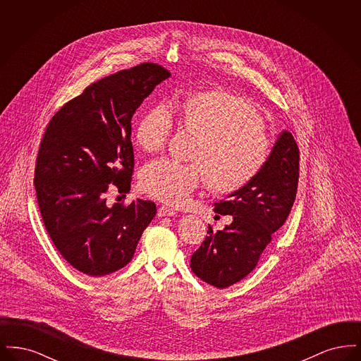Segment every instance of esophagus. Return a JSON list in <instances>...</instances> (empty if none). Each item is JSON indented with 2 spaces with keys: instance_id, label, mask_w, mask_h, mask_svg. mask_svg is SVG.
Here are the masks:
<instances>
[{
  "instance_id": "esophagus-1",
  "label": "esophagus",
  "mask_w": 361,
  "mask_h": 361,
  "mask_svg": "<svg viewBox=\"0 0 361 361\" xmlns=\"http://www.w3.org/2000/svg\"><path fill=\"white\" fill-rule=\"evenodd\" d=\"M157 215H158L159 218H161V216H173V215H176V209L172 208V207L161 206L158 208Z\"/></svg>"
}]
</instances>
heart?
<instances>
[{
  "instance_id": "heart-1",
  "label": "heart",
  "mask_w": 361,
  "mask_h": 361,
  "mask_svg": "<svg viewBox=\"0 0 361 361\" xmlns=\"http://www.w3.org/2000/svg\"><path fill=\"white\" fill-rule=\"evenodd\" d=\"M183 126L195 131L197 142L190 159L180 164L161 158L140 173V187L157 199L180 204L197 188L204 176L209 187L231 193L246 187L265 166L271 142L257 111L240 96L226 90H202L177 100ZM174 126L172 106L159 103L137 121L134 137L146 153L161 152Z\"/></svg>"
}]
</instances>
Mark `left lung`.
<instances>
[{"mask_svg":"<svg viewBox=\"0 0 361 361\" xmlns=\"http://www.w3.org/2000/svg\"><path fill=\"white\" fill-rule=\"evenodd\" d=\"M299 177V149L287 130L281 131L262 171L246 187L215 203V211L233 222L214 231L192 255L190 268L203 281L226 288L249 275L258 258L288 216Z\"/></svg>","mask_w":361,"mask_h":361,"instance_id":"left-lung-1","label":"left lung"}]
</instances>
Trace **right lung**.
I'll return each instance as SVG.
<instances>
[{
    "label": "right lung",
    "mask_w": 361,
    "mask_h": 361,
    "mask_svg": "<svg viewBox=\"0 0 361 361\" xmlns=\"http://www.w3.org/2000/svg\"><path fill=\"white\" fill-rule=\"evenodd\" d=\"M171 73L142 63L87 86L52 118L42 139L35 189L43 224L73 268L102 277L126 267L153 202L106 206L109 184L128 192L134 171L131 119L139 105Z\"/></svg>",
    "instance_id": "1"
}]
</instances>
